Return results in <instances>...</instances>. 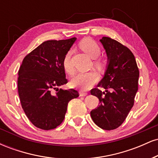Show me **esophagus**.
Returning <instances> with one entry per match:
<instances>
[{
	"instance_id": "34e87169",
	"label": "esophagus",
	"mask_w": 158,
	"mask_h": 158,
	"mask_svg": "<svg viewBox=\"0 0 158 158\" xmlns=\"http://www.w3.org/2000/svg\"><path fill=\"white\" fill-rule=\"evenodd\" d=\"M87 94H88V93L83 91V90H80V92H79V95H80V97H85Z\"/></svg>"
}]
</instances>
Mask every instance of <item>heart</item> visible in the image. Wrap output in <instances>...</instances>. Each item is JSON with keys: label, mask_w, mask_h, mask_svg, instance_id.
Masks as SVG:
<instances>
[{"label": "heart", "mask_w": 158, "mask_h": 158, "mask_svg": "<svg viewBox=\"0 0 158 158\" xmlns=\"http://www.w3.org/2000/svg\"><path fill=\"white\" fill-rule=\"evenodd\" d=\"M79 48L86 52L90 57L92 59H97V58L100 55L101 48L99 45L94 40L90 38H86V39H82L79 44ZM72 51L68 50L66 52L63 59V66H64V70H66L70 75H73L75 72L74 68L72 64L70 58H71ZM94 65L97 68H99L101 66L100 61L98 59H95L94 61ZM97 77L94 73L92 72H88V73H79L72 79V85L73 86H77L80 88L81 89L87 90L91 88L93 85L97 82Z\"/></svg>", "instance_id": "1"}]
</instances>
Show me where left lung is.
<instances>
[{
	"label": "left lung",
	"mask_w": 158,
	"mask_h": 158,
	"mask_svg": "<svg viewBox=\"0 0 158 158\" xmlns=\"http://www.w3.org/2000/svg\"><path fill=\"white\" fill-rule=\"evenodd\" d=\"M108 56V68L97 87L90 90L99 105L90 111L95 124L104 130H114L123 124L135 103L138 90L139 69L132 52L109 37L100 40Z\"/></svg>",
	"instance_id": "8db88e82"
}]
</instances>
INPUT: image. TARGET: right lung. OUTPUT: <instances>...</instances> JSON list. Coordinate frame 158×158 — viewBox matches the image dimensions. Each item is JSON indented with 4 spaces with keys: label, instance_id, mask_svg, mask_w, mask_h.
I'll list each match as a JSON object with an SVG mask.
<instances>
[{
    "label": "right lung",
    "instance_id": "obj_1",
    "mask_svg": "<svg viewBox=\"0 0 158 158\" xmlns=\"http://www.w3.org/2000/svg\"><path fill=\"white\" fill-rule=\"evenodd\" d=\"M76 41L49 40L23 58L19 70L18 90L21 107L37 128L51 130L64 120L68 102L77 90L59 88L68 83L63 59Z\"/></svg>",
    "mask_w": 158,
    "mask_h": 158
}]
</instances>
